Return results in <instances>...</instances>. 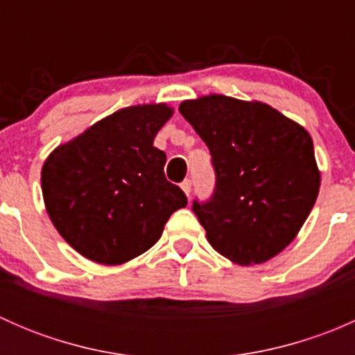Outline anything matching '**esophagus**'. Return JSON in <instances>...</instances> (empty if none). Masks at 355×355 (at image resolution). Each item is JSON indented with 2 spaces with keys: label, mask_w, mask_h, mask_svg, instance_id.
Returning a JSON list of instances; mask_svg holds the SVG:
<instances>
[{
  "label": "esophagus",
  "mask_w": 355,
  "mask_h": 355,
  "mask_svg": "<svg viewBox=\"0 0 355 355\" xmlns=\"http://www.w3.org/2000/svg\"><path fill=\"white\" fill-rule=\"evenodd\" d=\"M180 187H182V191L185 192V196H187V198H189V196H191V191H192L191 180H184V182H182V184H180Z\"/></svg>",
  "instance_id": "obj_1"
}]
</instances>
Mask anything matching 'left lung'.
<instances>
[{
  "mask_svg": "<svg viewBox=\"0 0 355 355\" xmlns=\"http://www.w3.org/2000/svg\"><path fill=\"white\" fill-rule=\"evenodd\" d=\"M213 156L216 189L192 209L216 252L241 266L270 261L309 216L321 185L313 139L261 101L223 94L178 106Z\"/></svg>",
  "mask_w": 355,
  "mask_h": 355,
  "instance_id": "1",
  "label": "left lung"
}]
</instances>
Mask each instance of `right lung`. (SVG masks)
<instances>
[{
  "mask_svg": "<svg viewBox=\"0 0 355 355\" xmlns=\"http://www.w3.org/2000/svg\"><path fill=\"white\" fill-rule=\"evenodd\" d=\"M171 114L166 103L121 108L46 157V211L78 254L106 266L128 263L187 206V196L164 177L166 155L153 146Z\"/></svg>",
  "mask_w": 355,
  "mask_h": 355,
  "instance_id": "right-lung-1",
  "label": "right lung"
}]
</instances>
